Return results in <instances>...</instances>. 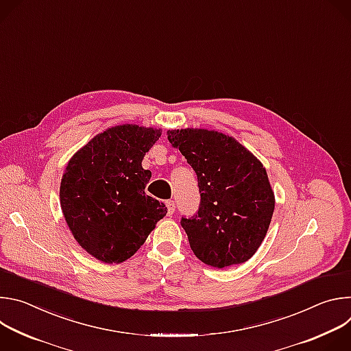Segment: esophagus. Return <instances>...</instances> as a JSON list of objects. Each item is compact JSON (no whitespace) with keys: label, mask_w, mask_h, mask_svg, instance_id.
<instances>
[{"label":"esophagus","mask_w":351,"mask_h":351,"mask_svg":"<svg viewBox=\"0 0 351 351\" xmlns=\"http://www.w3.org/2000/svg\"><path fill=\"white\" fill-rule=\"evenodd\" d=\"M165 204H167V208H168V214H169V215H172V214H173V211H175V207H176V206H175V203H173V202H171V199H169V202H167Z\"/></svg>","instance_id":"esophagus-1"}]
</instances>
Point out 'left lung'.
<instances>
[{
  "label": "left lung",
  "mask_w": 351,
  "mask_h": 351,
  "mask_svg": "<svg viewBox=\"0 0 351 351\" xmlns=\"http://www.w3.org/2000/svg\"><path fill=\"white\" fill-rule=\"evenodd\" d=\"M167 134L198 179V213L180 222L194 256L213 268L248 261L264 241L275 210L263 162L217 130L187 128Z\"/></svg>",
  "instance_id": "8db88e82"
}]
</instances>
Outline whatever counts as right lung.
Segmentation results:
<instances>
[{"label":"right lung","instance_id":"obj_1","mask_svg":"<svg viewBox=\"0 0 351 351\" xmlns=\"http://www.w3.org/2000/svg\"><path fill=\"white\" fill-rule=\"evenodd\" d=\"M162 130L133 123L95 134L68 161L60 204L75 240L106 264L130 258L168 210L145 194L141 161Z\"/></svg>","mask_w":351,"mask_h":351}]
</instances>
